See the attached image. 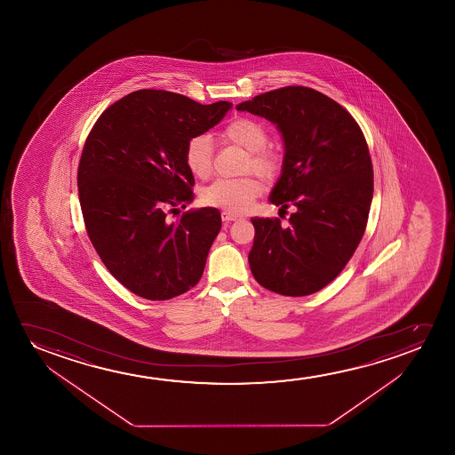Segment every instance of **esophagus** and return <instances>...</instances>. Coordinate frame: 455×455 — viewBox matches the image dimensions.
Wrapping results in <instances>:
<instances>
[{
	"instance_id": "34e87169",
	"label": "esophagus",
	"mask_w": 455,
	"mask_h": 455,
	"mask_svg": "<svg viewBox=\"0 0 455 455\" xmlns=\"http://www.w3.org/2000/svg\"><path fill=\"white\" fill-rule=\"evenodd\" d=\"M237 219H241L239 214H235V212H222V220H224V222H231V220H237Z\"/></svg>"
}]
</instances>
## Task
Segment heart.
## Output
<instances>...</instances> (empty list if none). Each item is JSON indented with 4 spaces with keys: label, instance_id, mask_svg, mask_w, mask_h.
Listing matches in <instances>:
<instances>
[{
    "label": "heart",
    "instance_id": "obj_1",
    "mask_svg": "<svg viewBox=\"0 0 455 455\" xmlns=\"http://www.w3.org/2000/svg\"><path fill=\"white\" fill-rule=\"evenodd\" d=\"M222 137L249 152L245 169H253L264 179H274L280 171V156L267 148V131L255 119L237 118L225 127ZM183 160L189 172L197 179H206L212 168V146L210 138L197 135L188 141ZM262 181L255 175L243 179H219L200 191V200L206 206L225 212H243L262 193Z\"/></svg>",
    "mask_w": 455,
    "mask_h": 455
}]
</instances>
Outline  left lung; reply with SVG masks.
Segmentation results:
<instances>
[{
    "label": "left lung",
    "instance_id": "left-lung-1",
    "mask_svg": "<svg viewBox=\"0 0 455 455\" xmlns=\"http://www.w3.org/2000/svg\"><path fill=\"white\" fill-rule=\"evenodd\" d=\"M236 108L278 127L284 160L270 202L297 208L289 227L280 219H251V274L286 297L318 292L342 272L365 233L373 199L365 137L340 104L312 88H278Z\"/></svg>",
    "mask_w": 455,
    "mask_h": 455
}]
</instances>
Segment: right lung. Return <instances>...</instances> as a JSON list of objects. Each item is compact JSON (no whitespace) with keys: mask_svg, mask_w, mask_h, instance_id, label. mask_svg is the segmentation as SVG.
I'll use <instances>...</instances> for the list:
<instances>
[{"mask_svg":"<svg viewBox=\"0 0 455 455\" xmlns=\"http://www.w3.org/2000/svg\"><path fill=\"white\" fill-rule=\"evenodd\" d=\"M230 108L227 100L202 106L183 94L138 90L108 107L88 133L77 171L88 237L138 297L174 299L202 278L220 212L189 210L175 222L168 214L194 199L185 146Z\"/></svg>","mask_w":455,"mask_h":455,"instance_id":"right-lung-1","label":"right lung"}]
</instances>
